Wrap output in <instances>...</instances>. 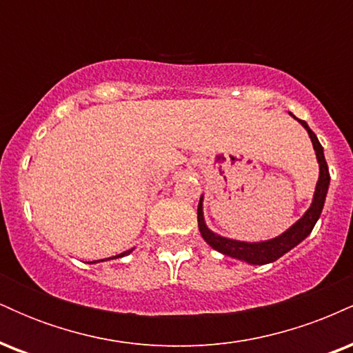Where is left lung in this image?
<instances>
[{
    "mask_svg": "<svg viewBox=\"0 0 353 353\" xmlns=\"http://www.w3.org/2000/svg\"><path fill=\"white\" fill-rule=\"evenodd\" d=\"M289 114L294 116L292 112H289ZM294 119H297V117L294 116ZM297 121L307 129V132H309L312 144H314L315 156H317V161H319V168H320L319 181H317V185H315L314 199H312L310 208L307 209V212L303 214V216L299 219L294 225H290V228L287 229L285 232H282L281 236L269 239V241H262V242H242V241H234V239L219 236V234L212 232V230L205 225L204 212H202V201H204V197L201 196L199 205H197V222H199L201 236L204 237V241L208 242L212 249H216L217 252L229 255V257L232 259H239V261H244L247 264H252V265L270 264V262H275L279 257H282L283 254L289 252L290 249H294L297 244H301L303 239L312 232L314 225L317 224L320 214H322L323 202H325L327 190H329V184H330L329 165H327L325 156H323L322 144L319 143L317 136L314 134V131L309 128V124L302 119H297Z\"/></svg>",
    "mask_w": 353,
    "mask_h": 353,
    "instance_id": "8db88e82",
    "label": "left lung"
}]
</instances>
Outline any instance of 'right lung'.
<instances>
[{"label": "right lung", "mask_w": 353, "mask_h": 353, "mask_svg": "<svg viewBox=\"0 0 353 353\" xmlns=\"http://www.w3.org/2000/svg\"><path fill=\"white\" fill-rule=\"evenodd\" d=\"M132 252V249L131 250H125V252H123V254H119V255H114V257H109V259H117V257H124V255H128V254H131ZM109 259H106V261H109ZM99 262V261H98ZM92 264H96V261L92 262Z\"/></svg>", "instance_id": "1"}]
</instances>
